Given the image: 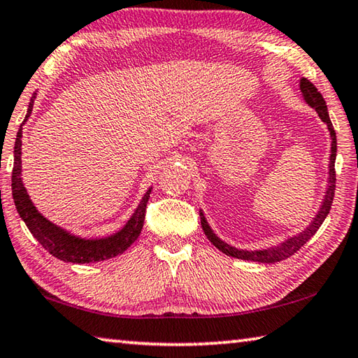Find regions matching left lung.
Wrapping results in <instances>:
<instances>
[{
  "label": "left lung",
  "instance_id": "1",
  "mask_svg": "<svg viewBox=\"0 0 358 358\" xmlns=\"http://www.w3.org/2000/svg\"><path fill=\"white\" fill-rule=\"evenodd\" d=\"M299 86H300V92H302L303 100L308 103V106H311L313 110H316L317 116L321 117L322 122H325V125H327L329 134H330L331 143H330V155H329V178H327V187H325V193L322 196L321 206H319V209L316 212V215L313 217V220L306 224V227L300 231V233L287 237V239L277 243V245L261 248V250H247V248H237V247L229 245V243L220 239V237L214 233V229L210 228L209 222L206 220L203 209H199V217H201V227H203L204 234L208 236V239L227 256H233V258H237V259L264 262V264H273V262H280L283 259H287L289 256L299 252V250L302 248L305 243L316 234V231L321 228V224L324 223L325 217L329 215L331 203H334L335 182H336V174H335L336 134L334 130V125H331L329 111H327V105H325V100L321 96V92H319L316 87L313 86V83H310V81L303 77L300 78Z\"/></svg>",
  "mask_w": 358,
  "mask_h": 358
}]
</instances>
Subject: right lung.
I'll use <instances>...</instances> for the list:
<instances>
[{"label": "right lung", "instance_id": "1", "mask_svg": "<svg viewBox=\"0 0 358 358\" xmlns=\"http://www.w3.org/2000/svg\"><path fill=\"white\" fill-rule=\"evenodd\" d=\"M37 92L33 94L29 100L27 116H24L20 129L17 131L15 146H14V169H12V198H14L15 209L22 220L27 224L29 233L34 239L47 250V252L64 262H73V264H90V262H100L117 255H122L138 236H140L144 223V214H146V204L152 187H149L144 193L141 201L138 203L136 209L130 218L125 222L124 227L116 233L100 237H85L75 234L72 231L59 227L55 222L41 214L34 203L31 201L27 187L22 179V134L23 125L28 121L33 111L34 99Z\"/></svg>", "mask_w": 358, "mask_h": 358}]
</instances>
